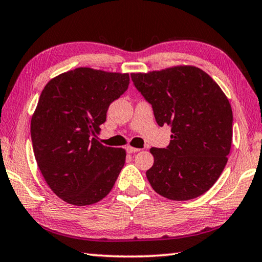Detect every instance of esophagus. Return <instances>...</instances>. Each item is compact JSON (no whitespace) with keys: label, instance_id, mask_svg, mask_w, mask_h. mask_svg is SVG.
Here are the masks:
<instances>
[{"label":"esophagus","instance_id":"1","mask_svg":"<svg viewBox=\"0 0 262 262\" xmlns=\"http://www.w3.org/2000/svg\"><path fill=\"white\" fill-rule=\"evenodd\" d=\"M126 151H127L128 154H135V152H138V151H140V149H137V147L127 146V147H126Z\"/></svg>","mask_w":262,"mask_h":262}]
</instances>
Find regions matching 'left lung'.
Wrapping results in <instances>:
<instances>
[{"label":"left lung","instance_id":"8db88e82","mask_svg":"<svg viewBox=\"0 0 262 262\" xmlns=\"http://www.w3.org/2000/svg\"><path fill=\"white\" fill-rule=\"evenodd\" d=\"M131 79L152 105L159 126H171L165 149L151 147L154 165L147 181L157 194L187 201L209 190L228 161L233 139V112L228 98L206 72L173 66Z\"/></svg>","mask_w":262,"mask_h":262}]
</instances>
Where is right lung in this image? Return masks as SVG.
<instances>
[{"label": "right lung", "mask_w": 262, "mask_h": 262, "mask_svg": "<svg viewBox=\"0 0 262 262\" xmlns=\"http://www.w3.org/2000/svg\"><path fill=\"white\" fill-rule=\"evenodd\" d=\"M130 84L128 73L79 67L47 82L30 122L33 150L54 194L73 206L99 202L125 164L123 147L96 138L110 104Z\"/></svg>", "instance_id": "add662e5"}]
</instances>
